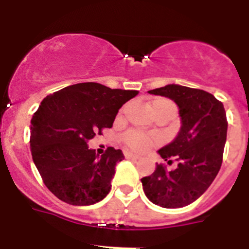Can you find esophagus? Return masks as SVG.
<instances>
[{"mask_svg":"<svg viewBox=\"0 0 249 249\" xmlns=\"http://www.w3.org/2000/svg\"><path fill=\"white\" fill-rule=\"evenodd\" d=\"M125 157H126V159H131V160H139V159H140V156H139V155H135V153H131V152L125 153Z\"/></svg>","mask_w":249,"mask_h":249,"instance_id":"obj_1","label":"esophagus"}]
</instances>
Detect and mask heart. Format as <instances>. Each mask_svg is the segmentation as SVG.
Listing matches in <instances>:
<instances>
[{
	"instance_id": "b5f03b06",
	"label": "heart",
	"mask_w": 249,
	"mask_h": 249,
	"mask_svg": "<svg viewBox=\"0 0 249 249\" xmlns=\"http://www.w3.org/2000/svg\"><path fill=\"white\" fill-rule=\"evenodd\" d=\"M150 108L153 114L159 113V111H164V110L176 113V110H177V108H176L173 102L164 98L153 99V101L150 103ZM124 141L130 146V147L134 148V150L136 151H143L146 150V148L150 147V146L156 143V139L153 138V136L146 135V134H143V132L136 131V130H132V131L126 132L124 136Z\"/></svg>"
}]
</instances>
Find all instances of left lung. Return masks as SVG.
<instances>
[{"label": "left lung", "instance_id": "1", "mask_svg": "<svg viewBox=\"0 0 249 249\" xmlns=\"http://www.w3.org/2000/svg\"><path fill=\"white\" fill-rule=\"evenodd\" d=\"M148 93L177 104L180 129L173 141L157 151L164 161L177 160V168L166 171L157 164L151 176L141 179L142 189L151 203L183 208L200 198L219 173L226 143V111L221 102L203 89L173 83Z\"/></svg>", "mask_w": 249, "mask_h": 249}]
</instances>
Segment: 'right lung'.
I'll return each mask as SVG.
<instances>
[{
	"label": "right lung",
	"mask_w": 249,
	"mask_h": 249,
	"mask_svg": "<svg viewBox=\"0 0 249 249\" xmlns=\"http://www.w3.org/2000/svg\"><path fill=\"white\" fill-rule=\"evenodd\" d=\"M138 93L86 82L43 99L30 120V151L44 184L56 198L77 206L106 198L124 155L108 147L99 156L88 147V141L113 126L123 104Z\"/></svg>",
	"instance_id": "obj_1"
}]
</instances>
